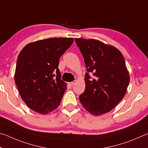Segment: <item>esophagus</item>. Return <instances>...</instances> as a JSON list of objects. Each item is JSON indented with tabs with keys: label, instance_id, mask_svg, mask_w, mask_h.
Masks as SVG:
<instances>
[{
	"label": "esophagus",
	"instance_id": "34e87169",
	"mask_svg": "<svg viewBox=\"0 0 148 148\" xmlns=\"http://www.w3.org/2000/svg\"><path fill=\"white\" fill-rule=\"evenodd\" d=\"M76 83V81H73V82H69V86H73Z\"/></svg>",
	"mask_w": 148,
	"mask_h": 148
}]
</instances>
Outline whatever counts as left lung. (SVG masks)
<instances>
[{"label": "left lung", "instance_id": "8db88e82", "mask_svg": "<svg viewBox=\"0 0 148 148\" xmlns=\"http://www.w3.org/2000/svg\"><path fill=\"white\" fill-rule=\"evenodd\" d=\"M83 56L87 72L86 89L79 101L90 113L99 116L115 108L123 98L130 77L119 50L94 39L75 38ZM89 73L94 76L91 79Z\"/></svg>", "mask_w": 148, "mask_h": 148}]
</instances>
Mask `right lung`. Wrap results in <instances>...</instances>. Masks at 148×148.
Instances as JSON below:
<instances>
[{"instance_id":"obj_1","label":"right lung","mask_w":148,"mask_h":148,"mask_svg":"<svg viewBox=\"0 0 148 148\" xmlns=\"http://www.w3.org/2000/svg\"><path fill=\"white\" fill-rule=\"evenodd\" d=\"M74 42L72 38H51L29 43L17 60L15 82L29 108L41 114L56 110L66 89L59 62Z\"/></svg>"}]
</instances>
